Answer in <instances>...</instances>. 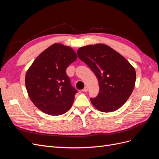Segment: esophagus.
Returning a JSON list of instances; mask_svg holds the SVG:
<instances>
[{
    "label": "esophagus",
    "instance_id": "esophagus-1",
    "mask_svg": "<svg viewBox=\"0 0 159 159\" xmlns=\"http://www.w3.org/2000/svg\"><path fill=\"white\" fill-rule=\"evenodd\" d=\"M83 91H84V92H86V91H88V87H86V86H85V87L83 89V90H82Z\"/></svg>",
    "mask_w": 159,
    "mask_h": 159
}]
</instances>
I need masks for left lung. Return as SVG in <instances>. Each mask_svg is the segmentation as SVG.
<instances>
[{"instance_id": "8db88e82", "label": "left lung", "mask_w": 159, "mask_h": 159, "mask_svg": "<svg viewBox=\"0 0 159 159\" xmlns=\"http://www.w3.org/2000/svg\"><path fill=\"white\" fill-rule=\"evenodd\" d=\"M77 54L98 80L99 94L90 99L91 103L105 113L119 109L133 92L136 80L134 68L119 53L103 44L81 47Z\"/></svg>"}]
</instances>
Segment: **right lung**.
I'll list each match as a JSON object with an SVG mask.
<instances>
[{"mask_svg": "<svg viewBox=\"0 0 159 159\" xmlns=\"http://www.w3.org/2000/svg\"><path fill=\"white\" fill-rule=\"evenodd\" d=\"M77 59L69 46L54 44L38 56L28 70L25 85L35 106L50 115H60L71 107L78 92L71 85L66 68Z\"/></svg>", "mask_w": 159, "mask_h": 159, "instance_id": "add662e5", "label": "right lung"}]
</instances>
